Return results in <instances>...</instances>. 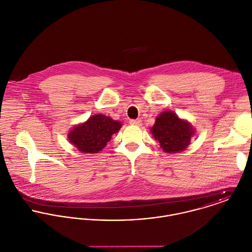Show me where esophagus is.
Segmentation results:
<instances>
[{
	"mask_svg": "<svg viewBox=\"0 0 252 252\" xmlns=\"http://www.w3.org/2000/svg\"><path fill=\"white\" fill-rule=\"evenodd\" d=\"M130 124L136 125V126H141L142 125V120L141 119H131Z\"/></svg>",
	"mask_w": 252,
	"mask_h": 252,
	"instance_id": "1",
	"label": "esophagus"
}]
</instances>
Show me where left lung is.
<instances>
[{"label":"left lung","instance_id":"1","mask_svg":"<svg viewBox=\"0 0 252 252\" xmlns=\"http://www.w3.org/2000/svg\"><path fill=\"white\" fill-rule=\"evenodd\" d=\"M151 133L165 152L177 153L183 151L190 144L194 128L175 112L167 110L156 117Z\"/></svg>","mask_w":252,"mask_h":252}]
</instances>
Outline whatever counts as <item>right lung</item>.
I'll list each match as a JSON object with an SVG mask.
<instances>
[{
	"mask_svg": "<svg viewBox=\"0 0 252 252\" xmlns=\"http://www.w3.org/2000/svg\"><path fill=\"white\" fill-rule=\"evenodd\" d=\"M119 121L104 114H95L89 119L72 128L68 140L80 152L98 153L110 141L111 136L121 128Z\"/></svg>",
	"mask_w": 252,
	"mask_h": 252,
	"instance_id": "obj_1",
	"label": "right lung"
}]
</instances>
